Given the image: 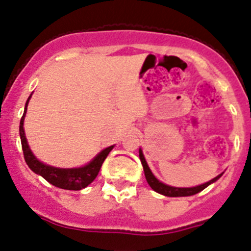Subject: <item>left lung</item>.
I'll return each instance as SVG.
<instances>
[{
  "label": "left lung",
  "mask_w": 251,
  "mask_h": 251,
  "mask_svg": "<svg viewBox=\"0 0 251 251\" xmlns=\"http://www.w3.org/2000/svg\"><path fill=\"white\" fill-rule=\"evenodd\" d=\"M139 156L140 160H141V164H142V168H144V173H145V177H146V181L148 184L150 185L151 189L153 191H156V193L161 194V195L165 196H170V198H177V196H191V195H195V194L200 193L201 190H204L205 187L209 186L210 184H213L215 182L216 180L220 177L223 174L218 175L216 177H214L213 180H210V181L205 182L202 185H199V186L195 187H174V186H169V185L164 184V182L159 181V180L153 176V174L151 173L150 168H149L148 162H146L145 157H144V153H142L141 149L139 150Z\"/></svg>",
  "instance_id": "obj_1"
}]
</instances>
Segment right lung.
Wrapping results in <instances>:
<instances>
[{
  "mask_svg": "<svg viewBox=\"0 0 251 251\" xmlns=\"http://www.w3.org/2000/svg\"><path fill=\"white\" fill-rule=\"evenodd\" d=\"M31 95L28 100L26 101L24 116L21 117V121H20V137H21V145L22 150H24L25 161H26V164L28 165V168L33 173L41 175L45 180H47L53 186L61 187V189H65V190H81V189H85L87 185H90L96 179V176H98L103 161L107 157L110 151L114 149V145L103 149L89 164L82 166V168L60 169L53 168V166H50V165L41 162L40 160L36 159V156L32 153V151H31L30 146L27 144L26 136H25L24 120L27 111V105H28V101L31 99Z\"/></svg>",
  "mask_w": 251,
  "mask_h": 251,
  "instance_id": "obj_1",
  "label": "right lung"
}]
</instances>
